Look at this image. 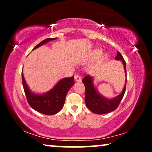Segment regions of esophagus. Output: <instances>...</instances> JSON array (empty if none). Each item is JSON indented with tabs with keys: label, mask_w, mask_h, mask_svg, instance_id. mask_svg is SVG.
I'll list each match as a JSON object with an SVG mask.
<instances>
[{
	"label": "esophagus",
	"mask_w": 152,
	"mask_h": 152,
	"mask_svg": "<svg viewBox=\"0 0 152 152\" xmlns=\"http://www.w3.org/2000/svg\"><path fill=\"white\" fill-rule=\"evenodd\" d=\"M75 82H81L82 78H81V77L79 75H75Z\"/></svg>",
	"instance_id": "1"
}]
</instances>
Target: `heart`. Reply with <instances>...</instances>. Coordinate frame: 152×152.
<instances>
[{
  "label": "heart",
  "instance_id": "b5f03b06",
  "mask_svg": "<svg viewBox=\"0 0 152 152\" xmlns=\"http://www.w3.org/2000/svg\"><path fill=\"white\" fill-rule=\"evenodd\" d=\"M102 51L101 50L97 49V50H95L94 51V53H93V54H94L95 57H99V56L102 55ZM107 59H108V56L107 55H105L103 56L102 60H107Z\"/></svg>",
  "mask_w": 152,
  "mask_h": 152
}]
</instances>
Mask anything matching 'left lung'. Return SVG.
<instances>
[{
    "label": "left lung",
    "mask_w": 152,
    "mask_h": 152,
    "mask_svg": "<svg viewBox=\"0 0 152 152\" xmlns=\"http://www.w3.org/2000/svg\"><path fill=\"white\" fill-rule=\"evenodd\" d=\"M115 60L121 61L124 66V72L126 77V63L121 54L117 52V55L115 58ZM86 88V95H85V102L88 109L95 114H106L112 112L117 109L119 104L123 97L126 90V78L125 80L124 88L121 93L113 98H107L100 94L97 88L93 83V77L89 75L85 76L82 80Z\"/></svg>",
    "instance_id": "8db88e82"
}]
</instances>
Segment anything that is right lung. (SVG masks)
Returning <instances> with one entry per match:
<instances>
[{
	"label": "right lung",
	"mask_w": 152,
	"mask_h": 152,
	"mask_svg": "<svg viewBox=\"0 0 152 152\" xmlns=\"http://www.w3.org/2000/svg\"><path fill=\"white\" fill-rule=\"evenodd\" d=\"M57 38H48L41 41L32 50L41 45L56 40ZM23 86L29 104L35 111L48 115H55L61 111L65 102L66 96L68 91L75 84L74 77H65L60 80L53 88L44 93L32 92L25 80L22 72Z\"/></svg>",
	"instance_id": "obj_1"
}]
</instances>
